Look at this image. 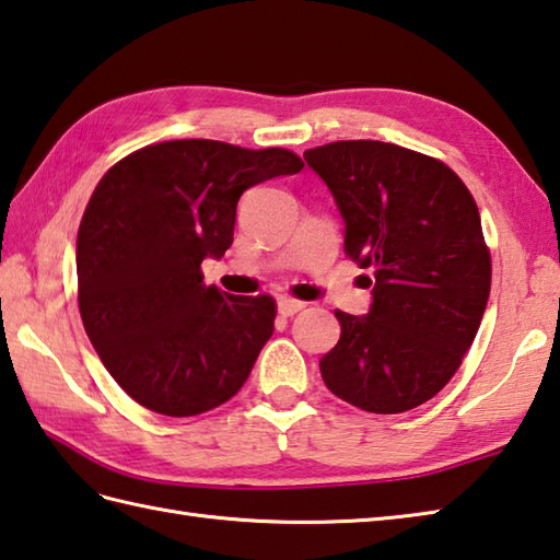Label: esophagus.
Masks as SVG:
<instances>
[{
  "label": "esophagus",
  "instance_id": "obj_1",
  "mask_svg": "<svg viewBox=\"0 0 560 560\" xmlns=\"http://www.w3.org/2000/svg\"><path fill=\"white\" fill-rule=\"evenodd\" d=\"M304 310V302L292 300V296H280L278 300V314L280 316H294L296 312Z\"/></svg>",
  "mask_w": 560,
  "mask_h": 560
}]
</instances>
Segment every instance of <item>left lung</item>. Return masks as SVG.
<instances>
[{"instance_id":"obj_1","label":"left lung","mask_w":560,"mask_h":560,"mask_svg":"<svg viewBox=\"0 0 560 560\" xmlns=\"http://www.w3.org/2000/svg\"><path fill=\"white\" fill-rule=\"evenodd\" d=\"M346 222V254L374 270L364 316L336 312L318 362L330 392L370 413L430 401L471 348L490 294V254L469 188L450 166L376 140L304 152Z\"/></svg>"}]
</instances>
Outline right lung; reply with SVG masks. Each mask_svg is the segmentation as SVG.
I'll list each match as a JSON object with an SVG mask.
<instances>
[{
    "label": "right lung",
    "mask_w": 560,
    "mask_h": 560,
    "mask_svg": "<svg viewBox=\"0 0 560 560\" xmlns=\"http://www.w3.org/2000/svg\"><path fill=\"white\" fill-rule=\"evenodd\" d=\"M302 166L280 147L171 140L101 178L77 234L79 312L101 362L137 404L188 418L242 389L272 336L276 302L208 288L200 264L232 246L244 190Z\"/></svg>",
    "instance_id": "add662e5"
}]
</instances>
